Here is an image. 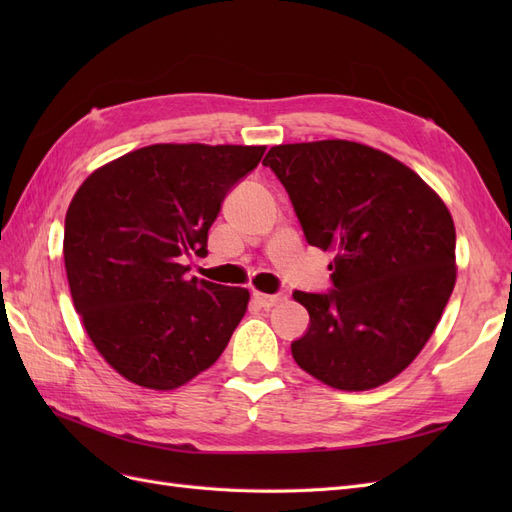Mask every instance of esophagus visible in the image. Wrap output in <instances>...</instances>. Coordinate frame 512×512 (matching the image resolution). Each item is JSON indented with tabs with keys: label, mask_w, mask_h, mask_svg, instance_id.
<instances>
[{
	"label": "esophagus",
	"mask_w": 512,
	"mask_h": 512,
	"mask_svg": "<svg viewBox=\"0 0 512 512\" xmlns=\"http://www.w3.org/2000/svg\"><path fill=\"white\" fill-rule=\"evenodd\" d=\"M252 301L258 305V307H275L277 303L284 301V294H265V292H258L254 290L252 292Z\"/></svg>",
	"instance_id": "1"
}]
</instances>
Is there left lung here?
<instances>
[{"instance_id":"left-lung-1","label":"left lung","mask_w":512,"mask_h":512,"mask_svg":"<svg viewBox=\"0 0 512 512\" xmlns=\"http://www.w3.org/2000/svg\"><path fill=\"white\" fill-rule=\"evenodd\" d=\"M262 164L286 188L307 243L335 256L331 292L292 294L309 314L294 361L339 391L393 380L455 288L451 211L412 168L361 143L275 145Z\"/></svg>"}]
</instances>
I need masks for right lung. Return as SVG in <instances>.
Returning <instances> with one entry per match:
<instances>
[{"label":"right lung","instance_id":"1","mask_svg":"<svg viewBox=\"0 0 512 512\" xmlns=\"http://www.w3.org/2000/svg\"><path fill=\"white\" fill-rule=\"evenodd\" d=\"M265 149L149 145L76 190L64 230L70 294L91 344L126 380L173 391L228 346L250 292L188 280L183 256L207 252L224 196Z\"/></svg>","mask_w":512,"mask_h":512}]
</instances>
